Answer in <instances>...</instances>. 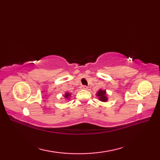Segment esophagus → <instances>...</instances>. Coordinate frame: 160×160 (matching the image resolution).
I'll return each instance as SVG.
<instances>
[{"label":"esophagus","instance_id":"esophagus-1","mask_svg":"<svg viewBox=\"0 0 160 160\" xmlns=\"http://www.w3.org/2000/svg\"><path fill=\"white\" fill-rule=\"evenodd\" d=\"M81 89H87L88 87L86 85H82V87H81Z\"/></svg>","mask_w":160,"mask_h":160}]
</instances>
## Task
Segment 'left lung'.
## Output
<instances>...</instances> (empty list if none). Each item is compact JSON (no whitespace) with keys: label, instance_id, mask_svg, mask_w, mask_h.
Instances as JSON below:
<instances>
[{"label":"left lung","instance_id":"1","mask_svg":"<svg viewBox=\"0 0 160 160\" xmlns=\"http://www.w3.org/2000/svg\"><path fill=\"white\" fill-rule=\"evenodd\" d=\"M96 96L99 98V100L102 102H107L108 100V98L107 97V93L105 90L100 89L96 93Z\"/></svg>","mask_w":160,"mask_h":160}]
</instances>
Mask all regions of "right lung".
<instances>
[{
  "mask_svg": "<svg viewBox=\"0 0 160 160\" xmlns=\"http://www.w3.org/2000/svg\"><path fill=\"white\" fill-rule=\"evenodd\" d=\"M70 96H71V94L69 93H66L65 95H64V98H67V99H68V98L70 97Z\"/></svg>",
  "mask_w": 160,
  "mask_h": 160,
  "instance_id": "1",
  "label": "right lung"
}]
</instances>
